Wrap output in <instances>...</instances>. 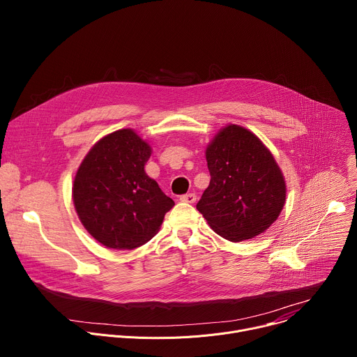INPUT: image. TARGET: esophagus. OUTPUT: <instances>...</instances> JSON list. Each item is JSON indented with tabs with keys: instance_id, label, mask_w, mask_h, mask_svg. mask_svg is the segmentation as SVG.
<instances>
[{
	"instance_id": "esophagus-1",
	"label": "esophagus",
	"mask_w": 357,
	"mask_h": 357,
	"mask_svg": "<svg viewBox=\"0 0 357 357\" xmlns=\"http://www.w3.org/2000/svg\"><path fill=\"white\" fill-rule=\"evenodd\" d=\"M181 200L185 203H195L196 202V195L195 193H186L181 196Z\"/></svg>"
}]
</instances>
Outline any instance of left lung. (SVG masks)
<instances>
[{"instance_id": "8db88e82", "label": "left lung", "mask_w": 357, "mask_h": 357, "mask_svg": "<svg viewBox=\"0 0 357 357\" xmlns=\"http://www.w3.org/2000/svg\"><path fill=\"white\" fill-rule=\"evenodd\" d=\"M211 183L196 209L230 241L264 233L285 203V181L271 152L251 131L230 124L206 148Z\"/></svg>"}]
</instances>
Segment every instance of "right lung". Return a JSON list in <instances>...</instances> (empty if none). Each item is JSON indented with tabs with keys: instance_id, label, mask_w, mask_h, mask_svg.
<instances>
[{
	"instance_id": "obj_1",
	"label": "right lung",
	"mask_w": 357,
	"mask_h": 357,
	"mask_svg": "<svg viewBox=\"0 0 357 357\" xmlns=\"http://www.w3.org/2000/svg\"><path fill=\"white\" fill-rule=\"evenodd\" d=\"M151 146L130 128L93 145L73 182V203L84 229L103 245L132 250L160 230L175 202L144 167Z\"/></svg>"
}]
</instances>
